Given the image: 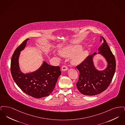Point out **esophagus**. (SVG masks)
Returning a JSON list of instances; mask_svg holds the SVG:
<instances>
[{"label":"esophagus","mask_w":125,"mask_h":125,"mask_svg":"<svg viewBox=\"0 0 125 125\" xmlns=\"http://www.w3.org/2000/svg\"><path fill=\"white\" fill-rule=\"evenodd\" d=\"M68 67H67L66 66H65V65L63 66L62 67V69H61L62 71L63 72L67 71V70H68Z\"/></svg>","instance_id":"esophagus-1"}]
</instances>
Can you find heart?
I'll list each match as a JSON object with an SVG mask.
<instances>
[{
    "label": "heart",
    "mask_w": 125,
    "mask_h": 125,
    "mask_svg": "<svg viewBox=\"0 0 125 125\" xmlns=\"http://www.w3.org/2000/svg\"><path fill=\"white\" fill-rule=\"evenodd\" d=\"M83 47L80 45L69 46L62 49L60 53L64 57H72V63L73 65H78L81 63L85 59L87 56L88 52L86 50L82 51ZM54 55L60 60V54L54 53Z\"/></svg>",
    "instance_id": "obj_1"
}]
</instances>
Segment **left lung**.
I'll return each instance as SVG.
<instances>
[{
	"instance_id": "left-lung-1",
	"label": "left lung",
	"mask_w": 125,
	"mask_h": 125,
	"mask_svg": "<svg viewBox=\"0 0 125 125\" xmlns=\"http://www.w3.org/2000/svg\"><path fill=\"white\" fill-rule=\"evenodd\" d=\"M102 42L98 53L89 56L82 63L76 66L80 72L77 88L83 95H95L107 89L113 78L116 69L115 57L104 38L100 37ZM97 54L103 56L107 62V67L103 71L97 70L94 63V58Z\"/></svg>"
}]
</instances>
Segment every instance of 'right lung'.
Masks as SVG:
<instances>
[{"mask_svg": "<svg viewBox=\"0 0 125 125\" xmlns=\"http://www.w3.org/2000/svg\"><path fill=\"white\" fill-rule=\"evenodd\" d=\"M27 39L14 51L11 62L12 77L18 87L26 94L36 98L50 95L53 90L58 79L61 74L60 66L48 64L44 61L35 71L24 73L19 65L21 52L26 47Z\"/></svg>", "mask_w": 125, "mask_h": 125, "instance_id": "add662e5", "label": "right lung"}]
</instances>
